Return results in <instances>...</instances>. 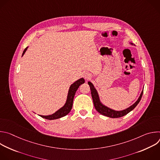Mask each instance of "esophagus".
<instances>
[{
  "instance_id": "obj_1",
  "label": "esophagus",
  "mask_w": 160,
  "mask_h": 160,
  "mask_svg": "<svg viewBox=\"0 0 160 160\" xmlns=\"http://www.w3.org/2000/svg\"><path fill=\"white\" fill-rule=\"evenodd\" d=\"M84 78H85V80H90L91 78H92V76H91V75L89 74V73H85V74L84 75Z\"/></svg>"
}]
</instances>
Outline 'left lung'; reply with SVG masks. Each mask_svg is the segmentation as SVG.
<instances>
[{
  "label": "left lung",
  "instance_id": "1",
  "mask_svg": "<svg viewBox=\"0 0 160 160\" xmlns=\"http://www.w3.org/2000/svg\"><path fill=\"white\" fill-rule=\"evenodd\" d=\"M90 90H91V95H92V98L93 99V102H94V107L96 108V109L102 115L106 116L108 117L109 118H120L122 117H123L125 115H126L127 114H128L129 112H130L132 110H133L136 106L139 104V102H140L142 94H143V90L142 92L139 97V98L138 99V100L132 106H131L130 107L128 108L127 109L123 110V111H114L112 109H111L107 107H106L105 106H103L99 101V96L98 94L97 91L96 90V88H94V85H92V83L91 82H88Z\"/></svg>",
  "mask_w": 160,
  "mask_h": 160
}]
</instances>
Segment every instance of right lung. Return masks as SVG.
Masks as SVG:
<instances>
[{
  "label": "right lung",
  "instance_id": "add662e5",
  "mask_svg": "<svg viewBox=\"0 0 160 160\" xmlns=\"http://www.w3.org/2000/svg\"><path fill=\"white\" fill-rule=\"evenodd\" d=\"M27 49V48H25V49L24 50L23 52H22V56L25 54ZM84 83H85V80L83 78H80L78 80L76 81L75 83H73L70 87L69 92H68L67 101H66V102L65 105L51 115H49V116H42V115H40V117L42 118L51 120H55V119H58V118L63 117L66 116V115H68V114L70 112V111H71V109L72 108L73 99H74L75 94L76 93V91L78 88L79 86L80 85Z\"/></svg>",
  "mask_w": 160,
  "mask_h": 160
}]
</instances>
